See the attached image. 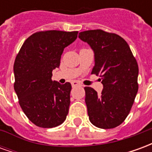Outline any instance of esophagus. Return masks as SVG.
<instances>
[{"label":"esophagus","mask_w":152,"mask_h":152,"mask_svg":"<svg viewBox=\"0 0 152 152\" xmlns=\"http://www.w3.org/2000/svg\"><path fill=\"white\" fill-rule=\"evenodd\" d=\"M80 84L78 81H76V80H74V81H72V87H76V86H80Z\"/></svg>","instance_id":"34e87169"}]
</instances>
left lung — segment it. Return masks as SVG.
<instances>
[{
	"mask_svg": "<svg viewBox=\"0 0 152 152\" xmlns=\"http://www.w3.org/2000/svg\"><path fill=\"white\" fill-rule=\"evenodd\" d=\"M79 38L94 53L92 74L100 76L103 89L98 94L85 87L90 122L100 129H113L127 117L138 90V66L123 38L100 29L81 31Z\"/></svg>",
	"mask_w": 152,
	"mask_h": 152,
	"instance_id": "obj_1",
	"label": "left lung"
}]
</instances>
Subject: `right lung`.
Segmentation results:
<instances>
[{
    "label": "right lung",
    "mask_w": 152,
    "mask_h": 152,
    "mask_svg": "<svg viewBox=\"0 0 152 152\" xmlns=\"http://www.w3.org/2000/svg\"><path fill=\"white\" fill-rule=\"evenodd\" d=\"M78 31H38L25 40L14 64L15 91L27 117L38 127L63 124L68 114L69 82L52 80L63 50L77 38Z\"/></svg>",
    "instance_id": "1"
}]
</instances>
